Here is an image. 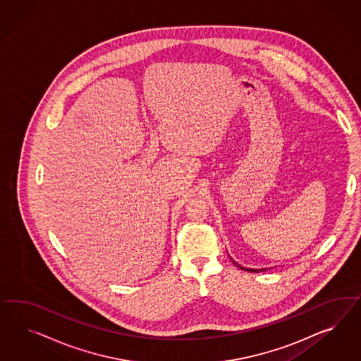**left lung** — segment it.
<instances>
[{"mask_svg": "<svg viewBox=\"0 0 361 361\" xmlns=\"http://www.w3.org/2000/svg\"><path fill=\"white\" fill-rule=\"evenodd\" d=\"M231 259V258H230ZM233 261V259H231ZM233 263L237 266V267H240V270H246V271H250V273H261V271H266V270H269V269H249V267H243V266H240V263L235 262V261H233Z\"/></svg>", "mask_w": 361, "mask_h": 361, "instance_id": "1", "label": "left lung"}]
</instances>
